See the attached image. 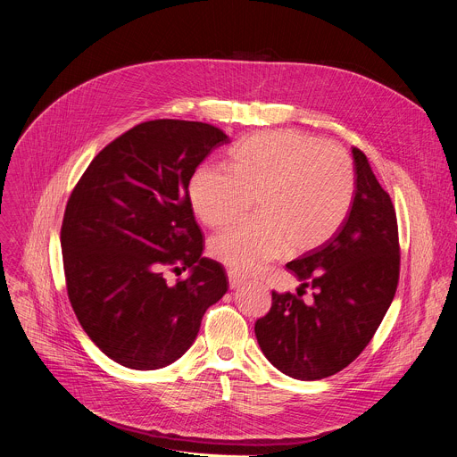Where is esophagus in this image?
Returning <instances> with one entry per match:
<instances>
[{
    "label": "esophagus",
    "instance_id": "34e87169",
    "mask_svg": "<svg viewBox=\"0 0 457 457\" xmlns=\"http://www.w3.org/2000/svg\"><path fill=\"white\" fill-rule=\"evenodd\" d=\"M228 280H229V287L231 289H237V287H240L244 282H245V278L244 277H240L237 271H228Z\"/></svg>",
    "mask_w": 457,
    "mask_h": 457
}]
</instances>
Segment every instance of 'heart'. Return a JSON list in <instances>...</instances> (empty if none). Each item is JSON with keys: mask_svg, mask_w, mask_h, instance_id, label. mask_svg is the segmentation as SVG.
I'll list each match as a JSON object with an SVG mask.
<instances>
[{"mask_svg": "<svg viewBox=\"0 0 457 457\" xmlns=\"http://www.w3.org/2000/svg\"><path fill=\"white\" fill-rule=\"evenodd\" d=\"M356 177L349 154L331 143L271 129L254 134L228 154V170L203 164L193 171L191 206L210 228H222L247 208L254 215L212 240V254L237 273H249L280 256L329 242L354 201Z\"/></svg>", "mask_w": 457, "mask_h": 457, "instance_id": "1", "label": "heart"}]
</instances>
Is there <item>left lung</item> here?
<instances>
[{
	"label": "left lung",
	"instance_id": "left-lung-1",
	"mask_svg": "<svg viewBox=\"0 0 457 457\" xmlns=\"http://www.w3.org/2000/svg\"><path fill=\"white\" fill-rule=\"evenodd\" d=\"M356 189L338 233L286 268L302 282L296 295L273 291L254 335L284 374L312 381L354 361L372 340L400 280L396 210L365 154L353 148ZM309 287L311 303L301 296Z\"/></svg>",
	"mask_w": 457,
	"mask_h": 457
}]
</instances>
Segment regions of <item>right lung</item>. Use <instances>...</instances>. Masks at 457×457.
Listing matches in <instances>:
<instances>
[{"label": "right lung", "instance_id": "right-lung-1", "mask_svg": "<svg viewBox=\"0 0 457 457\" xmlns=\"http://www.w3.org/2000/svg\"><path fill=\"white\" fill-rule=\"evenodd\" d=\"M228 143L206 122L146 120L104 146L71 193L61 224L69 300L90 340L128 369L179 360L228 291L224 268L201 256L187 193L193 171ZM186 269V281L165 280Z\"/></svg>", "mask_w": 457, "mask_h": 457}]
</instances>
